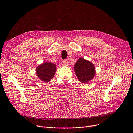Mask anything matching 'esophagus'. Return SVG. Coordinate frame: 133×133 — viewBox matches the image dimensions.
<instances>
[{
  "instance_id": "34e87169",
  "label": "esophagus",
  "mask_w": 133,
  "mask_h": 133,
  "mask_svg": "<svg viewBox=\"0 0 133 133\" xmlns=\"http://www.w3.org/2000/svg\"><path fill=\"white\" fill-rule=\"evenodd\" d=\"M64 64L66 65V66H68V60H64Z\"/></svg>"
}]
</instances>
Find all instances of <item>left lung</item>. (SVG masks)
Masks as SVG:
<instances>
[{"label":"left lung","instance_id":"obj_1","mask_svg":"<svg viewBox=\"0 0 133 133\" xmlns=\"http://www.w3.org/2000/svg\"><path fill=\"white\" fill-rule=\"evenodd\" d=\"M76 77L83 83L92 81L96 74L95 67L93 63L83 58H79L74 66Z\"/></svg>","mask_w":133,"mask_h":133}]
</instances>
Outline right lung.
<instances>
[{
  "instance_id": "right-lung-1",
  "label": "right lung",
  "mask_w": 133,
  "mask_h": 133,
  "mask_svg": "<svg viewBox=\"0 0 133 133\" xmlns=\"http://www.w3.org/2000/svg\"><path fill=\"white\" fill-rule=\"evenodd\" d=\"M56 70L57 65L47 61L37 67L36 73L39 80L44 82H48L54 77Z\"/></svg>"
}]
</instances>
